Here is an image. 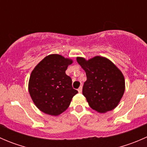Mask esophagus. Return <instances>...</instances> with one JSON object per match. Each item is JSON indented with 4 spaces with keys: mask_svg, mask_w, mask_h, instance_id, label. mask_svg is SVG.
Wrapping results in <instances>:
<instances>
[{
    "mask_svg": "<svg viewBox=\"0 0 147 147\" xmlns=\"http://www.w3.org/2000/svg\"><path fill=\"white\" fill-rule=\"evenodd\" d=\"M82 91V86H80V87H79V89H78V92H79V93H81Z\"/></svg>",
    "mask_w": 147,
    "mask_h": 147,
    "instance_id": "obj_1",
    "label": "esophagus"
}]
</instances>
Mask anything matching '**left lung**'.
Masks as SVG:
<instances>
[{
    "label": "left lung",
    "mask_w": 147,
    "mask_h": 147,
    "mask_svg": "<svg viewBox=\"0 0 147 147\" xmlns=\"http://www.w3.org/2000/svg\"><path fill=\"white\" fill-rule=\"evenodd\" d=\"M77 62L87 75L82 94L90 107L100 113L117 107L125 91V80L121 70L102 56H95L87 60L77 57Z\"/></svg>",
    "instance_id": "obj_1"
}]
</instances>
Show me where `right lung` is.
Listing matches in <instances>:
<instances>
[{
  "label": "right lung",
  "mask_w": 147,
  "mask_h": 147,
  "mask_svg": "<svg viewBox=\"0 0 147 147\" xmlns=\"http://www.w3.org/2000/svg\"><path fill=\"white\" fill-rule=\"evenodd\" d=\"M73 63L61 55L51 54L42 59L32 71L28 91L35 106L47 115L57 116L68 108L77 90L65 71Z\"/></svg>",
  "instance_id": "add662e5"
}]
</instances>
